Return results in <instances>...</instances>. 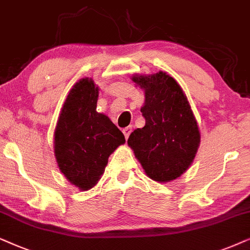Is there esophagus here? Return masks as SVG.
Returning a JSON list of instances; mask_svg holds the SVG:
<instances>
[{"label": "esophagus", "mask_w": 250, "mask_h": 250, "mask_svg": "<svg viewBox=\"0 0 250 250\" xmlns=\"http://www.w3.org/2000/svg\"><path fill=\"white\" fill-rule=\"evenodd\" d=\"M123 134H125V139H128V137H129V135H130V132L132 131V127L131 125H129V127H125V128H123Z\"/></svg>", "instance_id": "1"}]
</instances>
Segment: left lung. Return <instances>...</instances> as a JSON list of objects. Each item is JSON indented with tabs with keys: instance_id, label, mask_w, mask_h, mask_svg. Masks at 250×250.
Masks as SVG:
<instances>
[{
	"instance_id": "left-lung-1",
	"label": "left lung",
	"mask_w": 250,
	"mask_h": 250,
	"mask_svg": "<svg viewBox=\"0 0 250 250\" xmlns=\"http://www.w3.org/2000/svg\"><path fill=\"white\" fill-rule=\"evenodd\" d=\"M134 81L145 90V105L141 108L145 125L131 132L128 145L149 178L170 182L186 171L198 151L197 120L171 76L159 72L136 76Z\"/></svg>"
}]
</instances>
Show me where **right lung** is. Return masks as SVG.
<instances>
[{"label": "right lung", "mask_w": 250, "mask_h": 250, "mask_svg": "<svg viewBox=\"0 0 250 250\" xmlns=\"http://www.w3.org/2000/svg\"><path fill=\"white\" fill-rule=\"evenodd\" d=\"M98 88L82 79L66 98L55 131V153L62 174L80 189L97 184L108 156L125 142L111 120L96 112Z\"/></svg>", "instance_id": "add662e5"}]
</instances>
